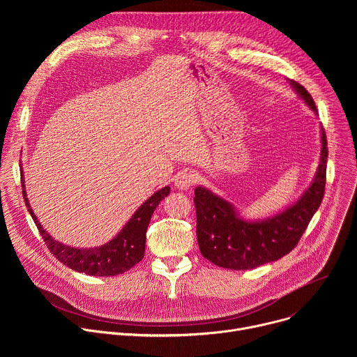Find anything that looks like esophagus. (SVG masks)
<instances>
[{
    "label": "esophagus",
    "instance_id": "esophagus-1",
    "mask_svg": "<svg viewBox=\"0 0 357 357\" xmlns=\"http://www.w3.org/2000/svg\"><path fill=\"white\" fill-rule=\"evenodd\" d=\"M195 182H196V174L193 171H189V169L181 171L174 178V183L178 189H189Z\"/></svg>",
    "mask_w": 357,
    "mask_h": 357
}]
</instances>
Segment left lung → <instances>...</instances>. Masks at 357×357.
I'll return each mask as SVG.
<instances>
[{
  "label": "left lung",
  "mask_w": 357,
  "mask_h": 357,
  "mask_svg": "<svg viewBox=\"0 0 357 357\" xmlns=\"http://www.w3.org/2000/svg\"><path fill=\"white\" fill-rule=\"evenodd\" d=\"M296 93L315 112L312 96L302 84L291 80ZM322 131L321 162L314 183L285 212L263 220L245 222L233 206L205 188L195 189L196 234L202 256L222 268L250 270L277 261L298 244L325 195L328 141Z\"/></svg>",
  "instance_id": "left-lung-1"
}]
</instances>
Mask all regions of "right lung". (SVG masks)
<instances>
[{
	"instance_id": "obj_1",
	"label": "right lung",
	"mask_w": 357,
	"mask_h": 357,
	"mask_svg": "<svg viewBox=\"0 0 357 357\" xmlns=\"http://www.w3.org/2000/svg\"><path fill=\"white\" fill-rule=\"evenodd\" d=\"M21 182H22V195H24L28 212L31 213L49 251L52 252L62 264L68 266L69 268L79 273H84L87 275H97V277H110V275L123 274L144 259L145 238H146L145 233H146L151 216L161 203V200L167 197L171 190L169 186H165L152 195L132 215V218L128 220L124 229L107 244L100 245L97 248H73L59 241H55L42 229V226L36 220V216L33 215L28 203V197L24 186V176Z\"/></svg>"
}]
</instances>
